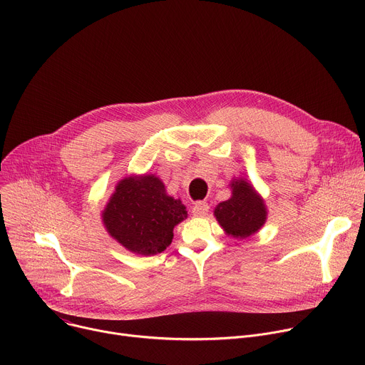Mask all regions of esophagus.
Segmentation results:
<instances>
[{"instance_id": "obj_1", "label": "esophagus", "mask_w": 365, "mask_h": 365, "mask_svg": "<svg viewBox=\"0 0 365 365\" xmlns=\"http://www.w3.org/2000/svg\"><path fill=\"white\" fill-rule=\"evenodd\" d=\"M207 211H210V205L203 200H199L192 206V214L195 217H203L207 214Z\"/></svg>"}]
</instances>
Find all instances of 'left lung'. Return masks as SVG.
Instances as JSON below:
<instances>
[{"instance_id": "1", "label": "left lung", "mask_w": 365, "mask_h": 365, "mask_svg": "<svg viewBox=\"0 0 365 365\" xmlns=\"http://www.w3.org/2000/svg\"><path fill=\"white\" fill-rule=\"evenodd\" d=\"M231 199L215 207V217L221 227L237 238H245L257 232L266 221L264 202L257 196L245 180L231 183Z\"/></svg>"}]
</instances>
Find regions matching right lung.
<instances>
[{
    "mask_svg": "<svg viewBox=\"0 0 365 365\" xmlns=\"http://www.w3.org/2000/svg\"><path fill=\"white\" fill-rule=\"evenodd\" d=\"M186 217L182 200L168 196L165 185L154 176L121 180L102 214L108 232L141 255L165 251L172 242L175 225Z\"/></svg>",
    "mask_w": 365,
    "mask_h": 365,
    "instance_id": "right-lung-1",
    "label": "right lung"
}]
</instances>
